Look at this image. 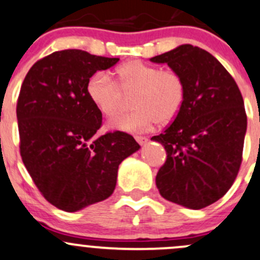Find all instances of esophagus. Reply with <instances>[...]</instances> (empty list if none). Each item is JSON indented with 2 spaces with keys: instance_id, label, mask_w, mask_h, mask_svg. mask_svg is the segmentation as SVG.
<instances>
[{
  "instance_id": "34e87169",
  "label": "esophagus",
  "mask_w": 260,
  "mask_h": 260,
  "mask_svg": "<svg viewBox=\"0 0 260 260\" xmlns=\"http://www.w3.org/2000/svg\"><path fill=\"white\" fill-rule=\"evenodd\" d=\"M135 139H136V141H138V143L140 144V145H144V144L148 143V140H149V139L146 138V136H139V135H136Z\"/></svg>"
}]
</instances>
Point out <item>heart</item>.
Here are the masks:
<instances>
[{"label": "heart", "mask_w": 260, "mask_h": 260, "mask_svg": "<svg viewBox=\"0 0 260 260\" xmlns=\"http://www.w3.org/2000/svg\"><path fill=\"white\" fill-rule=\"evenodd\" d=\"M116 83L109 74L97 72L89 77L86 92L89 101L107 119L121 114L120 90L134 91V110L120 117L115 127L127 131H148L155 125L168 124L177 117L186 99V83L176 71H161L158 66L141 60H129L114 71Z\"/></svg>", "instance_id": "obj_1"}]
</instances>
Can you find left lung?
I'll return each instance as SVG.
<instances>
[{
    "mask_svg": "<svg viewBox=\"0 0 260 260\" xmlns=\"http://www.w3.org/2000/svg\"><path fill=\"white\" fill-rule=\"evenodd\" d=\"M167 63L186 83V99L171 126L151 140L167 151L155 177L168 201L204 209L230 189L243 159L246 114L231 74L214 55L184 44L150 59Z\"/></svg>",
    "mask_w": 260,
    "mask_h": 260,
    "instance_id": "1",
    "label": "left lung"
}]
</instances>
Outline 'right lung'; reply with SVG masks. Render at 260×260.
Returning a JSON list of instances; mask_svg holds the SVG:
<instances>
[{
    "label": "right lung",
    "instance_id": "1",
    "mask_svg": "<svg viewBox=\"0 0 260 260\" xmlns=\"http://www.w3.org/2000/svg\"><path fill=\"white\" fill-rule=\"evenodd\" d=\"M117 61L78 49L54 51L22 82L16 106L20 154L44 199L63 211L111 196L120 163L140 148L122 131L96 136L102 114L89 101L86 84Z\"/></svg>",
    "mask_w": 260,
    "mask_h": 260
}]
</instances>
